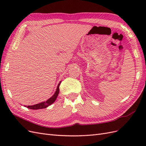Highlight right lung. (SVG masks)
<instances>
[{"mask_svg": "<svg viewBox=\"0 0 146 146\" xmlns=\"http://www.w3.org/2000/svg\"><path fill=\"white\" fill-rule=\"evenodd\" d=\"M61 83V82L59 83V84L58 85V86H57V88L56 90V91L55 92V94L53 95L50 99H48L47 100H46V102H43L39 103L36 105H30V106H25L27 107V108H29V109H32V110H39V109H42V108H46L48 106L50 105L51 104H52L55 101L57 97H58V95L59 94V91H60V89H59V86Z\"/></svg>", "mask_w": 146, "mask_h": 146, "instance_id": "1", "label": "right lung"}]
</instances>
